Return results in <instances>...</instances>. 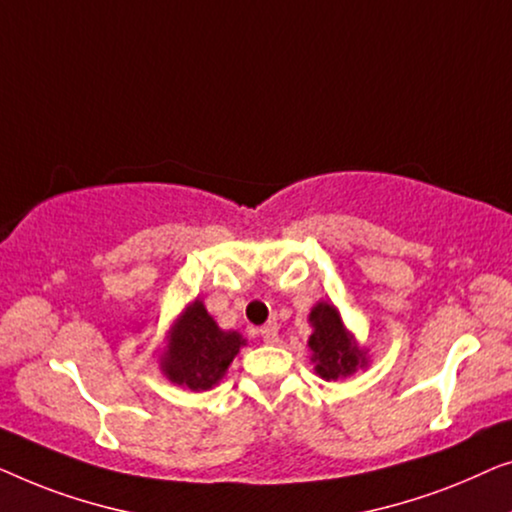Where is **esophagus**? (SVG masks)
<instances>
[{
	"mask_svg": "<svg viewBox=\"0 0 512 512\" xmlns=\"http://www.w3.org/2000/svg\"><path fill=\"white\" fill-rule=\"evenodd\" d=\"M259 334H262V338H264V343H269V345H273V343H278V329H276V327L266 325V327H262V329H259Z\"/></svg>",
	"mask_w": 512,
	"mask_h": 512,
	"instance_id": "esophagus-1",
	"label": "esophagus"
}]
</instances>
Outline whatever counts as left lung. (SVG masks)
Here are the masks:
<instances>
[{"label":"left lung","mask_w":512,"mask_h":512,"mask_svg":"<svg viewBox=\"0 0 512 512\" xmlns=\"http://www.w3.org/2000/svg\"><path fill=\"white\" fill-rule=\"evenodd\" d=\"M308 322L313 327L308 350L315 373L322 380L336 383L369 366V350L359 345L355 334L345 327L341 311L331 301H318L308 313Z\"/></svg>","instance_id":"left-lung-1"}]
</instances>
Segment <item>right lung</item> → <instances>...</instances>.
<instances>
[{
	"label": "right lung",
	"mask_w": 512,
	"mask_h": 512,
	"mask_svg": "<svg viewBox=\"0 0 512 512\" xmlns=\"http://www.w3.org/2000/svg\"><path fill=\"white\" fill-rule=\"evenodd\" d=\"M243 345L246 338L234 329H222L197 297L174 320L157 362L169 383L206 392L225 378Z\"/></svg>",
	"instance_id": "1"
}]
</instances>
